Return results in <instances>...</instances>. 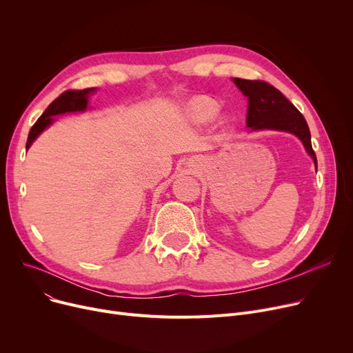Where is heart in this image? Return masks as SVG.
Returning a JSON list of instances; mask_svg holds the SVG:
<instances>
[{
    "instance_id": "b5f03b06",
    "label": "heart",
    "mask_w": 353,
    "mask_h": 353,
    "mask_svg": "<svg viewBox=\"0 0 353 353\" xmlns=\"http://www.w3.org/2000/svg\"><path fill=\"white\" fill-rule=\"evenodd\" d=\"M219 104L208 96H199L188 104V113L199 124L210 123L219 113Z\"/></svg>"
}]
</instances>
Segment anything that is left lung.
Instances as JSON below:
<instances>
[{"mask_svg": "<svg viewBox=\"0 0 353 353\" xmlns=\"http://www.w3.org/2000/svg\"><path fill=\"white\" fill-rule=\"evenodd\" d=\"M233 83L248 97L246 125L250 132L276 130L294 134L305 145V150L318 170V160L312 148L309 127L301 111L269 83L243 79H233Z\"/></svg>", "mask_w": 353, "mask_h": 353, "instance_id": "1", "label": "left lung"}]
</instances>
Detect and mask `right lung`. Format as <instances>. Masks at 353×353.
Returning a JSON list of instances; mask_svg holds the SVG:
<instances>
[{"label":"right lung","mask_w":353,"mask_h":353,"mask_svg":"<svg viewBox=\"0 0 353 353\" xmlns=\"http://www.w3.org/2000/svg\"><path fill=\"white\" fill-rule=\"evenodd\" d=\"M97 88H84V90H68L64 91L60 97L55 99L47 108L41 117L37 120V123L31 127L27 145L26 148L31 147L34 140L39 137L47 127L54 123V116L65 114V113H76V111H85L88 107V99L91 94H94Z\"/></svg>","instance_id":"1"}]
</instances>
